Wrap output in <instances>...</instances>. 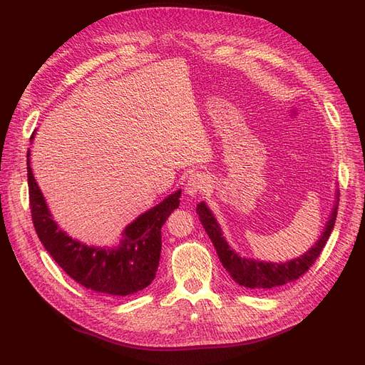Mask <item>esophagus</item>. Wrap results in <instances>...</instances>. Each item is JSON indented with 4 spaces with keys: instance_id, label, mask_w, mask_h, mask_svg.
<instances>
[{
    "instance_id": "obj_1",
    "label": "esophagus",
    "mask_w": 365,
    "mask_h": 365,
    "mask_svg": "<svg viewBox=\"0 0 365 365\" xmlns=\"http://www.w3.org/2000/svg\"><path fill=\"white\" fill-rule=\"evenodd\" d=\"M208 176L202 172H195L192 173L189 178H187V184H185V193L189 196H196L205 193V190L208 189Z\"/></svg>"
}]
</instances>
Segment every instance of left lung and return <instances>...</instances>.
<instances>
[{
	"label": "left lung",
	"instance_id": "left-lung-1",
	"mask_svg": "<svg viewBox=\"0 0 365 365\" xmlns=\"http://www.w3.org/2000/svg\"><path fill=\"white\" fill-rule=\"evenodd\" d=\"M336 201H339L338 193ZM336 210L338 205L335 204L322 237L318 239V242L311 250L306 251V254H303L302 257H297L284 263H272L237 256L235 250H231L230 245L227 244V240L222 236V231H220V227L217 225L213 213L210 212V208L205 205V202H200L196 205V213L200 216L201 224L205 228L208 237L212 239L219 260L222 262V267L231 275V279L240 286H245V288L263 292L279 288V286H283L286 283L295 282L297 279H300L304 272L309 271V268L312 267L319 254H322L324 245L327 244L330 233H332L336 220Z\"/></svg>",
	"mask_w": 365,
	"mask_h": 365
}]
</instances>
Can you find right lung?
<instances>
[{
  "label": "right lung",
  "mask_w": 365,
  "mask_h": 365,
  "mask_svg": "<svg viewBox=\"0 0 365 365\" xmlns=\"http://www.w3.org/2000/svg\"><path fill=\"white\" fill-rule=\"evenodd\" d=\"M29 157L30 152H27V178L31 220L41 244L54 262L83 288L103 295L123 297L148 288L155 279L160 263L161 227L180 207L181 190L129 224L118 248L88 247L63 233L51 219Z\"/></svg>",
  "instance_id": "right-lung-1"
}]
</instances>
